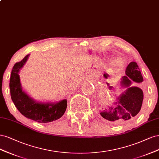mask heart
I'll list each match as a JSON object with an SVG mask.
<instances>
[{"mask_svg": "<svg viewBox=\"0 0 159 159\" xmlns=\"http://www.w3.org/2000/svg\"><path fill=\"white\" fill-rule=\"evenodd\" d=\"M121 62H122V61H121V59H117V60H116L114 61V65H116V66H120L121 64Z\"/></svg>", "mask_w": 159, "mask_h": 159, "instance_id": "b5f03b06", "label": "heart"}]
</instances>
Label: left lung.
I'll return each instance as SVG.
<instances>
[{
  "label": "left lung",
  "mask_w": 159,
  "mask_h": 159,
  "mask_svg": "<svg viewBox=\"0 0 159 159\" xmlns=\"http://www.w3.org/2000/svg\"><path fill=\"white\" fill-rule=\"evenodd\" d=\"M125 75L122 77L121 84L127 87V89L120 96L117 106L114 108L110 107L108 110H106L100 112L102 117L114 124H121L134 119L141 110L143 104L142 90L137 86L129 87L134 83V81L139 83L143 80L137 63L131 62L128 65L125 70Z\"/></svg>",
  "instance_id": "1"
}]
</instances>
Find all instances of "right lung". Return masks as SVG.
<instances>
[{
    "instance_id": "add662e5",
    "label": "right lung",
    "mask_w": 159,
    "mask_h": 159,
    "mask_svg": "<svg viewBox=\"0 0 159 159\" xmlns=\"http://www.w3.org/2000/svg\"><path fill=\"white\" fill-rule=\"evenodd\" d=\"M29 55L14 64L10 79L11 96L15 106L25 117L39 123H48L62 117L66 108V100L57 103H38L22 91L18 72L26 62Z\"/></svg>"
}]
</instances>
